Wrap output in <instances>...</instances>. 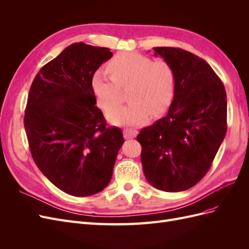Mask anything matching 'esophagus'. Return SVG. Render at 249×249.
I'll return each instance as SVG.
<instances>
[{
	"mask_svg": "<svg viewBox=\"0 0 249 249\" xmlns=\"http://www.w3.org/2000/svg\"><path fill=\"white\" fill-rule=\"evenodd\" d=\"M138 132L136 130H132V129H126L124 131V137L125 139H131V138H135L137 136Z\"/></svg>",
	"mask_w": 249,
	"mask_h": 249,
	"instance_id": "1",
	"label": "esophagus"
}]
</instances>
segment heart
Listing matches in <instances>:
<instances>
[{"instance_id": "obj_1", "label": "heart", "mask_w": 249, "mask_h": 249, "mask_svg": "<svg viewBox=\"0 0 249 249\" xmlns=\"http://www.w3.org/2000/svg\"><path fill=\"white\" fill-rule=\"evenodd\" d=\"M107 69L111 76L97 71L91 82L97 105L103 110L118 103L120 88L130 86L128 99L131 103L107 113L111 124L139 125L147 122L149 113L161 114L169 107L175 95L176 73L168 62L123 52L110 60Z\"/></svg>"}]
</instances>
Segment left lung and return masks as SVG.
<instances>
[{
    "mask_svg": "<svg viewBox=\"0 0 249 249\" xmlns=\"http://www.w3.org/2000/svg\"><path fill=\"white\" fill-rule=\"evenodd\" d=\"M176 73V89L166 116L137 136L147 182L179 192L206 176L227 134V93L205 60L178 48H154Z\"/></svg>",
    "mask_w": 249,
    "mask_h": 249,
    "instance_id": "left-lung-1",
    "label": "left lung"
}]
</instances>
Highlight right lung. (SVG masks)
Returning <instances> with one entry per match:
<instances>
[{
  "label": "right lung",
  "instance_id": "obj_1",
  "mask_svg": "<svg viewBox=\"0 0 249 249\" xmlns=\"http://www.w3.org/2000/svg\"><path fill=\"white\" fill-rule=\"evenodd\" d=\"M108 48L72 43L42 66L30 88L24 124L37 167L60 190L89 196L107 187L119 148V127L107 126L91 82L112 57Z\"/></svg>",
  "mask_w": 249,
  "mask_h": 249
}]
</instances>
